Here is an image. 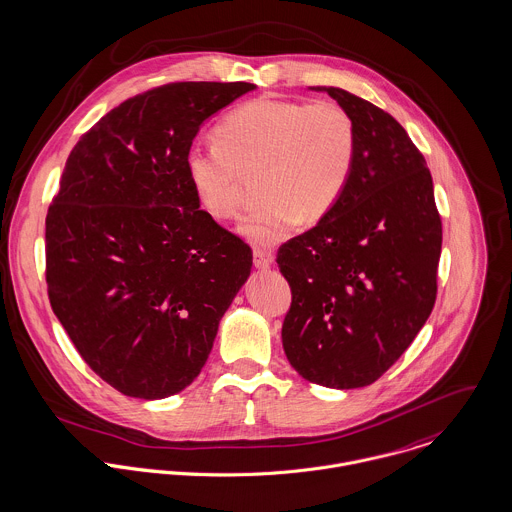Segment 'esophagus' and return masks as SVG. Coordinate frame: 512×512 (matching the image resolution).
<instances>
[{
	"label": "esophagus",
	"mask_w": 512,
	"mask_h": 512,
	"mask_svg": "<svg viewBox=\"0 0 512 512\" xmlns=\"http://www.w3.org/2000/svg\"><path fill=\"white\" fill-rule=\"evenodd\" d=\"M253 265L257 269H269L273 265V255L267 251H255L253 253Z\"/></svg>",
	"instance_id": "obj_1"
}]
</instances>
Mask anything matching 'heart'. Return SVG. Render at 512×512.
I'll return each instance as SVG.
<instances>
[{"label":"heart","instance_id":"obj_1","mask_svg":"<svg viewBox=\"0 0 512 512\" xmlns=\"http://www.w3.org/2000/svg\"><path fill=\"white\" fill-rule=\"evenodd\" d=\"M354 154V124L342 106L255 99L221 118L215 142L192 144L184 166L200 204L221 219L239 209V174L261 168L263 204L237 231L255 247H271L299 219L312 223L338 202Z\"/></svg>","mask_w":512,"mask_h":512}]
</instances>
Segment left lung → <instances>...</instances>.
<instances>
[{"label": "left lung", "mask_w": 512, "mask_h": 512, "mask_svg": "<svg viewBox=\"0 0 512 512\" xmlns=\"http://www.w3.org/2000/svg\"><path fill=\"white\" fill-rule=\"evenodd\" d=\"M310 89L348 112L356 154L338 202L279 249L293 293L283 348L308 382L354 390L376 382L429 318L441 219L425 160L394 116L336 87Z\"/></svg>", "instance_id": "1"}]
</instances>
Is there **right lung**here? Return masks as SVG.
I'll return each mask as SVG.
<instances>
[{
  "label": "right lung",
  "mask_w": 512,
  "mask_h": 512,
  "mask_svg": "<svg viewBox=\"0 0 512 512\" xmlns=\"http://www.w3.org/2000/svg\"><path fill=\"white\" fill-rule=\"evenodd\" d=\"M255 89H152L106 112L65 164L45 219L49 301L83 360L124 396L188 388L251 275V249L200 209L184 158L207 118Z\"/></svg>",
  "instance_id": "right-lung-1"
}]
</instances>
